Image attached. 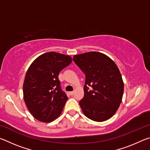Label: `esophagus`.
I'll list each match as a JSON object with an SVG mask.
<instances>
[{"mask_svg": "<svg viewBox=\"0 0 150 150\" xmlns=\"http://www.w3.org/2000/svg\"><path fill=\"white\" fill-rule=\"evenodd\" d=\"M69 94L70 95H74V91H71V92H69Z\"/></svg>", "mask_w": 150, "mask_h": 150, "instance_id": "34e87169", "label": "esophagus"}]
</instances>
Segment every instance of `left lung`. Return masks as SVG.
<instances>
[{"instance_id":"8db88e82","label":"left lung","mask_w":150,"mask_h":150,"mask_svg":"<svg viewBox=\"0 0 150 150\" xmlns=\"http://www.w3.org/2000/svg\"><path fill=\"white\" fill-rule=\"evenodd\" d=\"M85 75L84 96L79 105L91 120L103 122L111 118L120 106L124 83L117 65L107 55L91 52L73 58Z\"/></svg>"}]
</instances>
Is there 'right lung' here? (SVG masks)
Listing matches in <instances>:
<instances>
[{"mask_svg": "<svg viewBox=\"0 0 150 150\" xmlns=\"http://www.w3.org/2000/svg\"><path fill=\"white\" fill-rule=\"evenodd\" d=\"M71 62L69 55L50 52L36 58L30 66L23 85L24 99L35 119L50 122L62 113L68 97L58 76Z\"/></svg>", "mask_w": 150, "mask_h": 150, "instance_id": "add662e5", "label": "right lung"}]
</instances>
